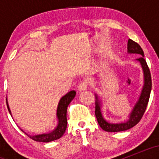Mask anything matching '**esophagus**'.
Returning <instances> with one entry per match:
<instances>
[{
	"label": "esophagus",
	"mask_w": 159,
	"mask_h": 159,
	"mask_svg": "<svg viewBox=\"0 0 159 159\" xmlns=\"http://www.w3.org/2000/svg\"><path fill=\"white\" fill-rule=\"evenodd\" d=\"M87 87H88V82L86 81H83L79 84V85H78V89L79 91H82V90H86V89L87 88Z\"/></svg>",
	"instance_id": "1"
}]
</instances>
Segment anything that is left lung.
Segmentation results:
<instances>
[{
    "instance_id": "8db88e82",
    "label": "left lung",
    "mask_w": 159,
    "mask_h": 159,
    "mask_svg": "<svg viewBox=\"0 0 159 159\" xmlns=\"http://www.w3.org/2000/svg\"><path fill=\"white\" fill-rule=\"evenodd\" d=\"M128 52L132 53V54H139L141 55L139 58L137 59L141 64L143 68L144 74V85L142 90L141 94L138 99V102L136 103L135 106L131 113L129 120L124 123L119 124H112L109 123L103 118L102 115L101 111H100V102L98 101L97 96H96V119L98 123V125L103 130L109 132H123V131L128 130L129 129H132L134 125H137L141 120L142 116L145 113L147 109V105H148L149 96H150L151 90H152V79H151V74L149 71V66L147 65L146 60L144 59V54L143 49L140 46L139 44L135 43L133 40L129 39L128 40Z\"/></svg>"
}]
</instances>
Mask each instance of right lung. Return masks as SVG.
<instances>
[{
	"label": "right lung",
	"mask_w": 159,
	"mask_h": 159,
	"mask_svg": "<svg viewBox=\"0 0 159 159\" xmlns=\"http://www.w3.org/2000/svg\"><path fill=\"white\" fill-rule=\"evenodd\" d=\"M76 92L75 90H72L70 92H69L68 93L66 94L64 96L61 98V99L60 100L59 104H58L57 107V116L58 118V125L55 129H54L53 132H51L48 134H39V135H34L31 136L27 134V133L26 135H27L30 138H31L32 140H35V141L38 142H45V143H48V142L53 141V140H55L59 139L60 138H61L63 135L66 132V129L67 126V119H66V111H67V107L69 105V103L72 102V100L73 99L75 96ZM7 108H8L9 112L11 115V111L10 107H9L8 103L7 102Z\"/></svg>",
	"instance_id": "1"
}]
</instances>
